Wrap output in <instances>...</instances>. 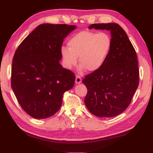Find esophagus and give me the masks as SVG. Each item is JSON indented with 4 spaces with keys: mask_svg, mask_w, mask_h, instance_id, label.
Segmentation results:
<instances>
[{
    "mask_svg": "<svg viewBox=\"0 0 153 153\" xmlns=\"http://www.w3.org/2000/svg\"><path fill=\"white\" fill-rule=\"evenodd\" d=\"M81 81L82 79L79 76H76V79H75V82H76V83L79 84V83H81Z\"/></svg>",
    "mask_w": 153,
    "mask_h": 153,
    "instance_id": "34e87169",
    "label": "esophagus"
}]
</instances>
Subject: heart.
Wrapping results in <instances>:
<instances>
[{"instance_id":"heart-1","label":"heart","mask_w":153,"mask_h":153,"mask_svg":"<svg viewBox=\"0 0 153 153\" xmlns=\"http://www.w3.org/2000/svg\"><path fill=\"white\" fill-rule=\"evenodd\" d=\"M68 47L61 48L64 65L70 69L77 64L78 57L82 68L88 72L99 70L105 63L111 48L110 36L105 32L81 31L68 42Z\"/></svg>"}]
</instances>
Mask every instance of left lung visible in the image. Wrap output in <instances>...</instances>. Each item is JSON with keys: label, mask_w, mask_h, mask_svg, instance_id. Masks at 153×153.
Instances as JSON below:
<instances>
[{"label": "left lung", "mask_w": 153, "mask_h": 153, "mask_svg": "<svg viewBox=\"0 0 153 153\" xmlns=\"http://www.w3.org/2000/svg\"><path fill=\"white\" fill-rule=\"evenodd\" d=\"M110 30L112 45L100 69L87 74L82 82L88 89L85 103L99 117L122 113L130 105L139 85V72L135 50L127 34L117 23H95L89 29Z\"/></svg>", "instance_id": "8db88e82"}]
</instances>
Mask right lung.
<instances>
[{"instance_id": "1", "label": "right lung", "mask_w": 153, "mask_h": 153, "mask_svg": "<svg viewBox=\"0 0 153 153\" xmlns=\"http://www.w3.org/2000/svg\"><path fill=\"white\" fill-rule=\"evenodd\" d=\"M75 28L66 24H41L15 52L11 85L20 105L33 118L54 115L60 109L64 92L74 86V74L59 61L63 39Z\"/></svg>"}]
</instances>
